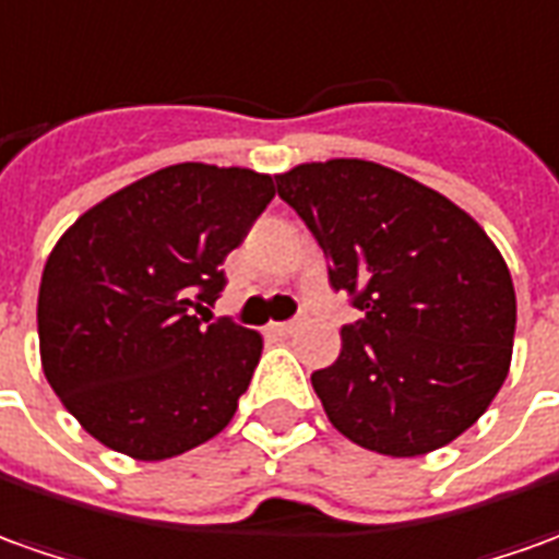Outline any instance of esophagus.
Listing matches in <instances>:
<instances>
[{"label":"esophagus","mask_w":559,"mask_h":559,"mask_svg":"<svg viewBox=\"0 0 559 559\" xmlns=\"http://www.w3.org/2000/svg\"><path fill=\"white\" fill-rule=\"evenodd\" d=\"M269 330L275 336H294L296 330H299V321H278V324H269Z\"/></svg>","instance_id":"obj_1"}]
</instances>
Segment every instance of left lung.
Instances as JSON below:
<instances>
[{
  "label": "left lung",
  "mask_w": 559,
  "mask_h": 559,
  "mask_svg": "<svg viewBox=\"0 0 559 559\" xmlns=\"http://www.w3.org/2000/svg\"><path fill=\"white\" fill-rule=\"evenodd\" d=\"M275 180L324 250L330 284L364 311L336 364L311 373L333 428L394 459L453 443L511 367L518 296L492 238L447 195L364 158Z\"/></svg>",
  "instance_id": "left-lung-1"
}]
</instances>
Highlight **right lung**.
I'll list each match as a JSON object with an SVG mask.
<instances>
[{
  "instance_id": "obj_1",
  "label": "right lung",
  "mask_w": 559,
  "mask_h": 559,
  "mask_svg": "<svg viewBox=\"0 0 559 559\" xmlns=\"http://www.w3.org/2000/svg\"><path fill=\"white\" fill-rule=\"evenodd\" d=\"M272 199L269 174L183 162L57 238L36 306L41 370L91 438L162 462L231 423L263 336L204 314L226 284L219 265Z\"/></svg>"
}]
</instances>
